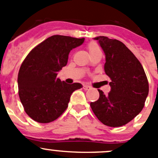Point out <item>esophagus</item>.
I'll list each match as a JSON object with an SVG mask.
<instances>
[{
  "instance_id": "obj_1",
  "label": "esophagus",
  "mask_w": 158,
  "mask_h": 158,
  "mask_svg": "<svg viewBox=\"0 0 158 158\" xmlns=\"http://www.w3.org/2000/svg\"><path fill=\"white\" fill-rule=\"evenodd\" d=\"M84 89H85V90H89V89H91V87L89 85H84Z\"/></svg>"
}]
</instances>
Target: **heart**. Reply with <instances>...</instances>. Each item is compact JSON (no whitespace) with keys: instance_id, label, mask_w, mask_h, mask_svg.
Listing matches in <instances>:
<instances>
[{"instance_id":"obj_1","label":"heart","mask_w":158,"mask_h":158,"mask_svg":"<svg viewBox=\"0 0 158 158\" xmlns=\"http://www.w3.org/2000/svg\"><path fill=\"white\" fill-rule=\"evenodd\" d=\"M88 50H89V54H91V53L95 52V51H100V48L97 43H94V42H92V43H90L88 45Z\"/></svg>"}]
</instances>
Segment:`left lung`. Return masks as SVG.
<instances>
[{
    "label": "left lung",
    "instance_id": "1",
    "mask_svg": "<svg viewBox=\"0 0 158 158\" xmlns=\"http://www.w3.org/2000/svg\"><path fill=\"white\" fill-rule=\"evenodd\" d=\"M105 54L104 72L111 78V91L91 102L92 110L104 125L123 126L138 115L144 107L149 93L146 73L138 58L122 42L106 36H97Z\"/></svg>",
    "mask_w": 158,
    "mask_h": 158
}]
</instances>
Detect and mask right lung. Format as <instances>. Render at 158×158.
<instances>
[{
    "instance_id": "right-lung-1",
    "label": "right lung",
    "mask_w": 158,
    "mask_h": 158,
    "mask_svg": "<svg viewBox=\"0 0 158 158\" xmlns=\"http://www.w3.org/2000/svg\"><path fill=\"white\" fill-rule=\"evenodd\" d=\"M85 38L52 35L32 49L18 73L19 96L24 111L35 121L47 123L55 120L68 107L70 96L82 88L80 83L67 84L57 77L68 62L71 50Z\"/></svg>"
}]
</instances>
